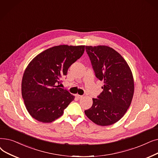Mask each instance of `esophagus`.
I'll return each mask as SVG.
<instances>
[{"label":"esophagus","mask_w":158,"mask_h":158,"mask_svg":"<svg viewBox=\"0 0 158 158\" xmlns=\"http://www.w3.org/2000/svg\"><path fill=\"white\" fill-rule=\"evenodd\" d=\"M75 96H76V97H77L78 99H81V98H83V95H79V94L75 95Z\"/></svg>","instance_id":"34e87169"}]
</instances>
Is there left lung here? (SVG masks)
Returning <instances> with one entry per match:
<instances>
[{
    "label": "left lung",
    "instance_id": "1",
    "mask_svg": "<svg viewBox=\"0 0 158 158\" xmlns=\"http://www.w3.org/2000/svg\"><path fill=\"white\" fill-rule=\"evenodd\" d=\"M95 76L104 81L98 98H93L87 117L101 126L111 125L125 115L132 100L134 84L131 70L126 60L107 46H86Z\"/></svg>",
    "mask_w": 158,
    "mask_h": 158
}]
</instances>
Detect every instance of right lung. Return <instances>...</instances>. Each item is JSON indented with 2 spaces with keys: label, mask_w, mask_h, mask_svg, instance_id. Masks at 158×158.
Here are the masks:
<instances>
[{
  "label": "right lung",
  "mask_w": 158,
  "mask_h": 158,
  "mask_svg": "<svg viewBox=\"0 0 158 158\" xmlns=\"http://www.w3.org/2000/svg\"><path fill=\"white\" fill-rule=\"evenodd\" d=\"M85 52V46L59 45L41 52L32 59L23 74L21 90L27 110L35 119L51 123L60 118L74 99L60 88L61 77Z\"/></svg>",
  "instance_id": "right-lung-1"
}]
</instances>
